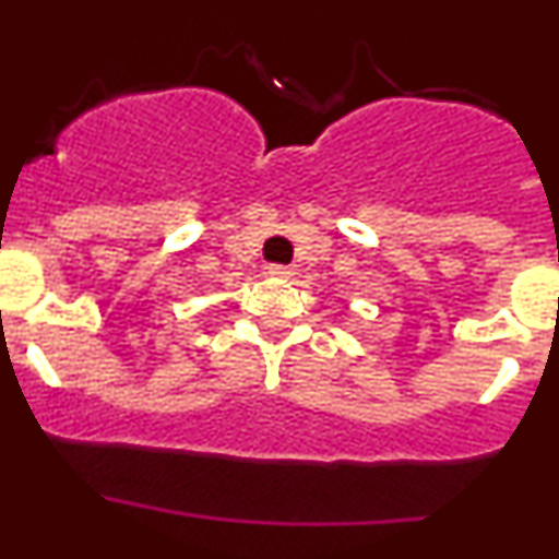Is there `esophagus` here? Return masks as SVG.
Returning a JSON list of instances; mask_svg holds the SVG:
<instances>
[{"mask_svg":"<svg viewBox=\"0 0 559 559\" xmlns=\"http://www.w3.org/2000/svg\"><path fill=\"white\" fill-rule=\"evenodd\" d=\"M270 275H273V278H292V267H281V264H273V267H270Z\"/></svg>","mask_w":559,"mask_h":559,"instance_id":"1","label":"esophagus"}]
</instances>
